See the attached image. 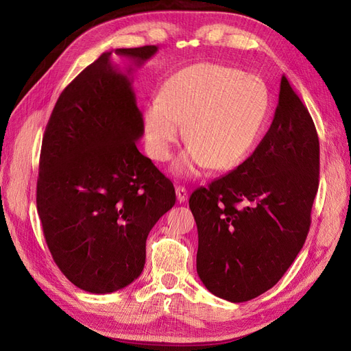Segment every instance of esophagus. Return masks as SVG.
<instances>
[{"mask_svg":"<svg viewBox=\"0 0 351 351\" xmlns=\"http://www.w3.org/2000/svg\"><path fill=\"white\" fill-rule=\"evenodd\" d=\"M176 195H177V200L180 202V204H183V202H186L187 197H189L187 189L183 187V186H177L176 187Z\"/></svg>","mask_w":351,"mask_h":351,"instance_id":"esophagus-1","label":"esophagus"}]
</instances>
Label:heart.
Listing matches in <instances>:
<instances>
[{
  "label": "heart",
  "instance_id": "1",
  "mask_svg": "<svg viewBox=\"0 0 351 351\" xmlns=\"http://www.w3.org/2000/svg\"><path fill=\"white\" fill-rule=\"evenodd\" d=\"M269 112V93L259 77L215 64L174 73L145 110L146 149L156 161L173 156L184 123L187 151L176 174L195 177L208 164L234 167L256 143Z\"/></svg>",
  "mask_w": 351,
  "mask_h": 351
}]
</instances>
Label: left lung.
I'll use <instances>...</instances> for the list:
<instances>
[{"label": "left lung", "mask_w": 351, "mask_h": 351, "mask_svg": "<svg viewBox=\"0 0 351 351\" xmlns=\"http://www.w3.org/2000/svg\"><path fill=\"white\" fill-rule=\"evenodd\" d=\"M317 186L319 137L282 76L272 124L254 152L189 199L206 289L232 303L272 289L306 241Z\"/></svg>", "instance_id": "8db88e82"}]
</instances>
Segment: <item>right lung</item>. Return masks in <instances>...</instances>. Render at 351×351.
Masks as SVG:
<instances>
[{
  "instance_id": "1",
  "label": "right lung",
  "mask_w": 351,
  "mask_h": 351,
  "mask_svg": "<svg viewBox=\"0 0 351 351\" xmlns=\"http://www.w3.org/2000/svg\"><path fill=\"white\" fill-rule=\"evenodd\" d=\"M158 48H119L142 66ZM111 52L61 92L42 139L36 206L60 271L93 294L121 290L143 271L146 239L176 190L137 149L143 117Z\"/></svg>"
}]
</instances>
